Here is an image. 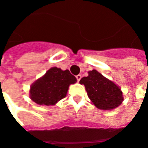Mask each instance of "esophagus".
Segmentation results:
<instances>
[{
    "mask_svg": "<svg viewBox=\"0 0 148 148\" xmlns=\"http://www.w3.org/2000/svg\"><path fill=\"white\" fill-rule=\"evenodd\" d=\"M76 78H77V82H79V81L81 80V78H82V75L78 74V75H77V76H76Z\"/></svg>",
    "mask_w": 148,
    "mask_h": 148,
    "instance_id": "esophagus-1",
    "label": "esophagus"
}]
</instances>
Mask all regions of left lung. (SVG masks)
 <instances>
[{
  "label": "left lung",
  "instance_id": "1",
  "mask_svg": "<svg viewBox=\"0 0 148 148\" xmlns=\"http://www.w3.org/2000/svg\"><path fill=\"white\" fill-rule=\"evenodd\" d=\"M88 74V76L82 77L79 82L85 86L89 98L97 109L112 110L121 106L124 97L116 84L96 70L89 71Z\"/></svg>",
  "mask_w": 148,
  "mask_h": 148
}]
</instances>
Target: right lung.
<instances>
[{"instance_id":"obj_1","label":"right lung","mask_w":148,"mask_h":148,"mask_svg":"<svg viewBox=\"0 0 148 148\" xmlns=\"http://www.w3.org/2000/svg\"><path fill=\"white\" fill-rule=\"evenodd\" d=\"M77 82L69 70L51 67L31 86L29 97L39 106H55L66 96L69 86Z\"/></svg>"}]
</instances>
